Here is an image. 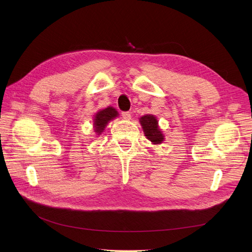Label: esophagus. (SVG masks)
<instances>
[{
	"mask_svg": "<svg viewBox=\"0 0 252 252\" xmlns=\"http://www.w3.org/2000/svg\"><path fill=\"white\" fill-rule=\"evenodd\" d=\"M121 116H123V118L126 119V120L131 119V113H129V112H127V111L123 112V113H121Z\"/></svg>",
	"mask_w": 252,
	"mask_h": 252,
	"instance_id": "1",
	"label": "esophagus"
}]
</instances>
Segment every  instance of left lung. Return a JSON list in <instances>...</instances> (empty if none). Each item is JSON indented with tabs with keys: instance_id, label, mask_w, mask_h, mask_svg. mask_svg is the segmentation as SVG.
I'll return each instance as SVG.
<instances>
[{
	"instance_id": "8db88e82",
	"label": "left lung",
	"mask_w": 252,
	"mask_h": 252,
	"mask_svg": "<svg viewBox=\"0 0 252 252\" xmlns=\"http://www.w3.org/2000/svg\"><path fill=\"white\" fill-rule=\"evenodd\" d=\"M140 124L143 127V132L148 140H151L154 144H160L164 136L158 126V120L154 115H144L140 118Z\"/></svg>"
}]
</instances>
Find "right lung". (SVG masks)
Listing matches in <instances>:
<instances>
[{"label": "right lung", "instance_id": "1", "mask_svg": "<svg viewBox=\"0 0 252 252\" xmlns=\"http://www.w3.org/2000/svg\"><path fill=\"white\" fill-rule=\"evenodd\" d=\"M117 115H118L117 111L112 107H108L104 110L98 111L94 116V124H93V126L95 127L94 131L98 135L101 134V132L104 131V128L106 127V125L110 120L115 118Z\"/></svg>", "mask_w": 252, "mask_h": 252}]
</instances>
